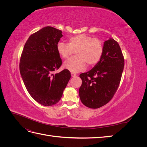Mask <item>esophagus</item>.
<instances>
[{"instance_id":"1","label":"esophagus","mask_w":147,"mask_h":147,"mask_svg":"<svg viewBox=\"0 0 147 147\" xmlns=\"http://www.w3.org/2000/svg\"><path fill=\"white\" fill-rule=\"evenodd\" d=\"M71 76H72V77H76V74H75V73H74V72H72V73H71Z\"/></svg>"}]
</instances>
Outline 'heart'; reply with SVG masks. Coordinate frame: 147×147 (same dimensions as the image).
<instances>
[{"label":"heart","mask_w":147,"mask_h":147,"mask_svg":"<svg viewBox=\"0 0 147 147\" xmlns=\"http://www.w3.org/2000/svg\"><path fill=\"white\" fill-rule=\"evenodd\" d=\"M56 48L59 55L65 59L69 58L75 51L76 56L65 61L63 65L65 69L74 73L84 70L86 63L90 66L98 63L104 52L100 40L83 34L70 37L69 43L59 42Z\"/></svg>","instance_id":"obj_1"}]
</instances>
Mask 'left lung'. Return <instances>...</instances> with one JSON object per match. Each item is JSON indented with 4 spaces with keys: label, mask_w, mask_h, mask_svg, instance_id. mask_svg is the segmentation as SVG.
<instances>
[{
    "label": "left lung",
    "mask_w": 147,
    "mask_h": 147,
    "mask_svg": "<svg viewBox=\"0 0 147 147\" xmlns=\"http://www.w3.org/2000/svg\"><path fill=\"white\" fill-rule=\"evenodd\" d=\"M124 59L117 42L109 38L104 43L100 60L91 70L80 75L82 80L79 89L83 105L98 109L112 99L121 81Z\"/></svg>",
    "instance_id": "left-lung-1"
}]
</instances>
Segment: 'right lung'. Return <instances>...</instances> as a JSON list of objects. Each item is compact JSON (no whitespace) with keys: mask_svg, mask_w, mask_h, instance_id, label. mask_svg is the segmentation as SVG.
Masks as SVG:
<instances>
[{"mask_svg":"<svg viewBox=\"0 0 147 147\" xmlns=\"http://www.w3.org/2000/svg\"><path fill=\"white\" fill-rule=\"evenodd\" d=\"M62 31L51 26L32 34L22 52L20 71L30 96L44 106H51L61 99L71 77L64 69L54 74L62 65L56 46L63 37Z\"/></svg>","mask_w":147,"mask_h":147,"instance_id":"add662e5","label":"right lung"}]
</instances>
